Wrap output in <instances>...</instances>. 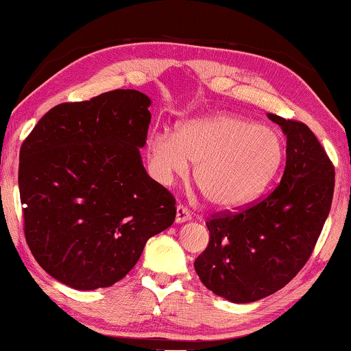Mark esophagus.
I'll return each instance as SVG.
<instances>
[{"instance_id": "esophagus-1", "label": "esophagus", "mask_w": 351, "mask_h": 351, "mask_svg": "<svg viewBox=\"0 0 351 351\" xmlns=\"http://www.w3.org/2000/svg\"><path fill=\"white\" fill-rule=\"evenodd\" d=\"M186 220H191V213L185 208L184 204H179L177 206V213H176V222L184 223Z\"/></svg>"}]
</instances>
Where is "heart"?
<instances>
[{"instance_id":"b5f03b06","label":"heart","mask_w":351,"mask_h":351,"mask_svg":"<svg viewBox=\"0 0 351 351\" xmlns=\"http://www.w3.org/2000/svg\"><path fill=\"white\" fill-rule=\"evenodd\" d=\"M147 156L161 184L189 172L217 208L234 209L256 199L270 184L282 160V141L275 129L234 114H214L167 131H152Z\"/></svg>"}]
</instances>
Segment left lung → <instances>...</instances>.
<instances>
[{
	"mask_svg": "<svg viewBox=\"0 0 351 351\" xmlns=\"http://www.w3.org/2000/svg\"><path fill=\"white\" fill-rule=\"evenodd\" d=\"M286 134V167L263 198L208 219L209 244L195 261L203 285L234 304L285 287L313 252L332 204V161L306 124L268 113Z\"/></svg>",
	"mask_w": 351,
	"mask_h": 351,
	"instance_id": "left-lung-1",
	"label": "left lung"
}]
</instances>
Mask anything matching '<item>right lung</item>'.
Returning a JSON list of instances; mask_svg holds the SVG:
<instances>
[{"instance_id": "add662e5", "label": "right lung", "mask_w": 351, "mask_h": 351, "mask_svg": "<svg viewBox=\"0 0 351 351\" xmlns=\"http://www.w3.org/2000/svg\"><path fill=\"white\" fill-rule=\"evenodd\" d=\"M150 99L117 89L56 105L21 147L19 191L28 247L57 281L108 287L132 270L148 238L171 227L176 198L147 174Z\"/></svg>"}]
</instances>
